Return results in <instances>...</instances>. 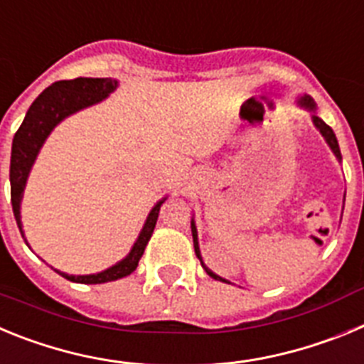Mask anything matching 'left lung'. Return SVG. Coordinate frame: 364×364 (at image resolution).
<instances>
[{
	"label": "left lung",
	"instance_id": "left-lung-1",
	"mask_svg": "<svg viewBox=\"0 0 364 364\" xmlns=\"http://www.w3.org/2000/svg\"><path fill=\"white\" fill-rule=\"evenodd\" d=\"M301 105H304V107L311 109V111H314V109H315L314 100H311V98H308V96H304V98L301 100ZM314 124H315V127H317V129L321 131V134H323V136L326 138L328 146L332 147V151H333V153H336V156H337V159L341 160V151H339V144H337V138H336V134H333L332 127H330V125H326V124H324V122L321 120L319 117H314ZM191 231H193V244H195V253H197V257H198V259H200V264L204 266V262H202V257H200V250H198V240H197V228H195V224H193V222H191ZM204 269H205V272H208V275H210V277L217 279V281H224V279H222V277H218V275H215L213 272H210V269L205 268V266H204ZM224 282H228V281H224Z\"/></svg>",
	"mask_w": 364,
	"mask_h": 364
}]
</instances>
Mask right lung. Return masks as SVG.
Instances as JSON below:
<instances>
[{
    "label": "right lung",
    "mask_w": 364,
    "mask_h": 364,
    "mask_svg": "<svg viewBox=\"0 0 364 364\" xmlns=\"http://www.w3.org/2000/svg\"><path fill=\"white\" fill-rule=\"evenodd\" d=\"M118 82L111 78H74L62 80V82L53 83L47 87L40 96H38L25 114L23 124L16 131L14 140H12V154H11V200L12 211H14L18 228L21 230V217H19V202L23 197V189L27 184V176L31 171L32 164L36 160V154L40 147L43 146L45 138L49 136L54 125L60 124L65 117L73 112L80 111L83 107H89L92 104H98L117 89ZM164 200L154 205L153 211L147 217L144 230L134 242L133 250L124 260L112 268L105 269L96 275H67V273L58 272L62 277L69 279L73 282H82V284H102V282L117 281L125 277L136 269L138 260L142 259L144 250L153 235L156 220H159L160 208Z\"/></svg>",
    "instance_id": "obj_1"
}]
</instances>
